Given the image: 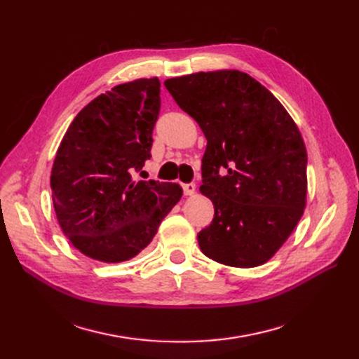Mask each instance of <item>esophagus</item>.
I'll return each instance as SVG.
<instances>
[{
	"label": "esophagus",
	"instance_id": "esophagus-1",
	"mask_svg": "<svg viewBox=\"0 0 359 359\" xmlns=\"http://www.w3.org/2000/svg\"><path fill=\"white\" fill-rule=\"evenodd\" d=\"M182 190H184V194H187V196H190V194H193L194 191H196V184H194V182L182 184Z\"/></svg>",
	"mask_w": 359,
	"mask_h": 359
}]
</instances>
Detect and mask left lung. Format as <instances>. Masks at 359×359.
Wrapping results in <instances>:
<instances>
[{"instance_id":"8db88e82","label":"left lung","mask_w":359,"mask_h":359,"mask_svg":"<svg viewBox=\"0 0 359 359\" xmlns=\"http://www.w3.org/2000/svg\"><path fill=\"white\" fill-rule=\"evenodd\" d=\"M165 86L206 137L201 193L214 219L198 233L202 253L236 268L265 264L306 208L307 151L297 124L243 72H199Z\"/></svg>"}]
</instances>
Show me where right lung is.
Instances as JSON below:
<instances>
[{
	"instance_id": "obj_1",
	"label": "right lung",
	"mask_w": 359,
	"mask_h": 359,
	"mask_svg": "<svg viewBox=\"0 0 359 359\" xmlns=\"http://www.w3.org/2000/svg\"><path fill=\"white\" fill-rule=\"evenodd\" d=\"M160 81L116 85L76 115L50 173L61 229L81 253L123 262L153 241L182 190L175 182L135 181L151 157Z\"/></svg>"
}]
</instances>
